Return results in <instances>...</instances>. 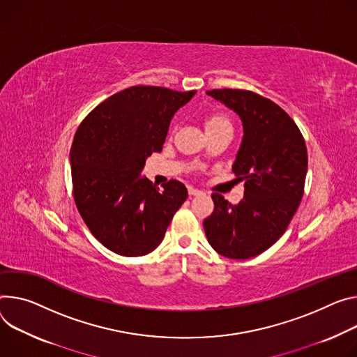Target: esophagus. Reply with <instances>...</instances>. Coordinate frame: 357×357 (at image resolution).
<instances>
[{"label": "esophagus", "instance_id": "34e87169", "mask_svg": "<svg viewBox=\"0 0 357 357\" xmlns=\"http://www.w3.org/2000/svg\"><path fill=\"white\" fill-rule=\"evenodd\" d=\"M188 192H189V195H190V197L201 195V193H202V190H199V189H195V188H192V186H188Z\"/></svg>", "mask_w": 357, "mask_h": 357}]
</instances>
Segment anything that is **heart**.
<instances>
[{
    "mask_svg": "<svg viewBox=\"0 0 357 357\" xmlns=\"http://www.w3.org/2000/svg\"><path fill=\"white\" fill-rule=\"evenodd\" d=\"M231 125L228 118L222 114H212L205 119V129H211V128H218V126H226Z\"/></svg>",
    "mask_w": 357,
    "mask_h": 357,
    "instance_id": "obj_1",
    "label": "heart"
}]
</instances>
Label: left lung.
Segmentation results:
<instances>
[{
  "label": "left lung",
  "mask_w": 357,
  "mask_h": 357,
  "mask_svg": "<svg viewBox=\"0 0 357 357\" xmlns=\"http://www.w3.org/2000/svg\"><path fill=\"white\" fill-rule=\"evenodd\" d=\"M235 111L243 139L232 165L245 181L243 199L232 205L212 193L215 209L204 220L209 245L229 259L269 249L286 231L303 197L307 151L298 125L273 101L245 89L206 92Z\"/></svg>",
  "instance_id": "1"
}]
</instances>
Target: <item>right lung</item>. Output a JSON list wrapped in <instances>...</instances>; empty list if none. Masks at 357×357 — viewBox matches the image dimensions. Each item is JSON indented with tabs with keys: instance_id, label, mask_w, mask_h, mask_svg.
<instances>
[{
	"instance_id": "1",
	"label": "right lung",
	"mask_w": 357,
	"mask_h": 357,
	"mask_svg": "<svg viewBox=\"0 0 357 357\" xmlns=\"http://www.w3.org/2000/svg\"><path fill=\"white\" fill-rule=\"evenodd\" d=\"M197 91L138 85L114 93L78 126L71 152L74 199L91 234L122 256L159 246L188 198L171 179L159 189L141 172L162 151L174 114Z\"/></svg>"
}]
</instances>
